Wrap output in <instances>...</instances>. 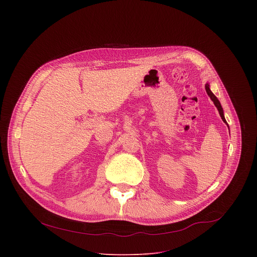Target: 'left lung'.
I'll return each instance as SVG.
<instances>
[{
	"mask_svg": "<svg viewBox=\"0 0 257 257\" xmlns=\"http://www.w3.org/2000/svg\"><path fill=\"white\" fill-rule=\"evenodd\" d=\"M205 90H206V92H207V94L209 95V97L211 98V100L213 101V103H214V105L216 106V108L218 109V113H219V116H221V118H222V120L227 124V121H226V119H225V117H224V112H223V107H222V105H221V103H219V101H218V99L216 98V96L210 91V89H209V85L208 84H206L205 85ZM228 125V124H227Z\"/></svg>",
	"mask_w": 257,
	"mask_h": 257,
	"instance_id": "left-lung-1",
	"label": "left lung"
}]
</instances>
